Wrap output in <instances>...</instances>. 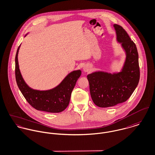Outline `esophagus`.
<instances>
[{"instance_id": "34e87169", "label": "esophagus", "mask_w": 155, "mask_h": 155, "mask_svg": "<svg viewBox=\"0 0 155 155\" xmlns=\"http://www.w3.org/2000/svg\"><path fill=\"white\" fill-rule=\"evenodd\" d=\"M83 69H84V72H89V71H91V67L89 66L85 65Z\"/></svg>"}]
</instances>
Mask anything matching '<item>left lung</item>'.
Instances as JSON below:
<instances>
[{
  "label": "left lung",
  "instance_id": "left-lung-1",
  "mask_svg": "<svg viewBox=\"0 0 155 155\" xmlns=\"http://www.w3.org/2000/svg\"><path fill=\"white\" fill-rule=\"evenodd\" d=\"M117 40L126 53V60L121 72L111 74L96 71L87 76L91 96L99 107H113L129 98L139 84L140 68L135 43L121 26L114 24Z\"/></svg>",
  "mask_w": 155,
  "mask_h": 155
}]
</instances>
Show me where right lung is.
I'll return each instance as SVG.
<instances>
[{"label":"right lung","mask_w":155,"mask_h":155,"mask_svg":"<svg viewBox=\"0 0 155 155\" xmlns=\"http://www.w3.org/2000/svg\"><path fill=\"white\" fill-rule=\"evenodd\" d=\"M15 56V78L16 84L28 103L35 109L48 113H60L68 106L71 92L81 76L82 71H75L69 73L55 88L48 91H38L29 87L24 81L19 68L18 54Z\"/></svg>","instance_id":"add662e5"}]
</instances>
